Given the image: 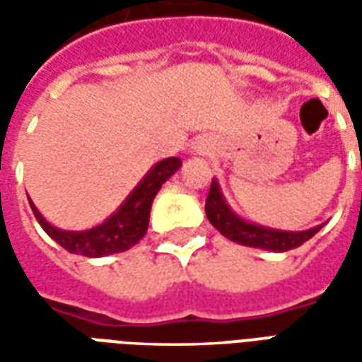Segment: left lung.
I'll use <instances>...</instances> for the list:
<instances>
[{
    "label": "left lung",
    "instance_id": "left-lung-1",
    "mask_svg": "<svg viewBox=\"0 0 362 362\" xmlns=\"http://www.w3.org/2000/svg\"><path fill=\"white\" fill-rule=\"evenodd\" d=\"M205 213H207V219L213 227L223 236H227L228 240L273 252H287L298 248L300 244L310 240L312 236L324 227V225H318V227L303 230V233H285V230H273V228H264L246 223L228 209V205L221 196L219 184L215 180L211 182V188L205 199Z\"/></svg>",
    "mask_w": 362,
    "mask_h": 362
}]
</instances>
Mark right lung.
Listing matches in <instances>:
<instances>
[{
	"label": "right lung",
	"instance_id": "1",
	"mask_svg": "<svg viewBox=\"0 0 362 362\" xmlns=\"http://www.w3.org/2000/svg\"><path fill=\"white\" fill-rule=\"evenodd\" d=\"M180 165L182 160L178 157L165 158V160L157 163L110 219H106L103 225L90 228V230H83V233L59 230V228L52 227L50 223L38 213L35 204L30 199L28 202H30L33 213H35L36 221L40 223V227L62 248H66L71 254L87 256V258L110 256V254L129 250L145 236L147 227H149L151 204L160 186L180 168Z\"/></svg>",
	"mask_w": 362,
	"mask_h": 362
}]
</instances>
